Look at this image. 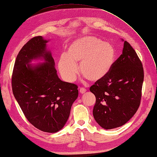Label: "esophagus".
I'll list each match as a JSON object with an SVG mask.
<instances>
[{
    "label": "esophagus",
    "instance_id": "esophagus-1",
    "mask_svg": "<svg viewBox=\"0 0 157 157\" xmlns=\"http://www.w3.org/2000/svg\"><path fill=\"white\" fill-rule=\"evenodd\" d=\"M79 90H80V93H81V94H84L86 91V89H85V88H80Z\"/></svg>",
    "mask_w": 157,
    "mask_h": 157
}]
</instances>
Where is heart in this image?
<instances>
[{
    "label": "heart",
    "instance_id": "obj_1",
    "mask_svg": "<svg viewBox=\"0 0 157 157\" xmlns=\"http://www.w3.org/2000/svg\"><path fill=\"white\" fill-rule=\"evenodd\" d=\"M115 58V49L109 43L94 36L81 38L70 44L67 54L59 60L60 73L67 82L75 81L80 63L81 74L90 81H98L110 71Z\"/></svg>",
    "mask_w": 157,
    "mask_h": 157
}]
</instances>
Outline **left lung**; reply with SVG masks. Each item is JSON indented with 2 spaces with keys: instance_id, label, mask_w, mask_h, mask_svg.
<instances>
[{
  "instance_id": "left-lung-1",
  "label": "left lung",
  "mask_w": 157,
  "mask_h": 157,
  "mask_svg": "<svg viewBox=\"0 0 157 157\" xmlns=\"http://www.w3.org/2000/svg\"><path fill=\"white\" fill-rule=\"evenodd\" d=\"M143 80L141 60L125 40L108 74L90 87L96 97L93 117L102 128L119 127L131 119L140 104Z\"/></svg>"
}]
</instances>
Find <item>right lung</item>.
<instances>
[{"instance_id": "1", "label": "right lung", "mask_w": 157, "mask_h": 157, "mask_svg": "<svg viewBox=\"0 0 157 157\" xmlns=\"http://www.w3.org/2000/svg\"><path fill=\"white\" fill-rule=\"evenodd\" d=\"M47 43L41 36H34L21 49L13 68L12 89L30 124L43 132H56L67 123L78 90L75 84L58 77L54 59L46 51ZM39 57H43L45 63L29 66Z\"/></svg>"}]
</instances>
